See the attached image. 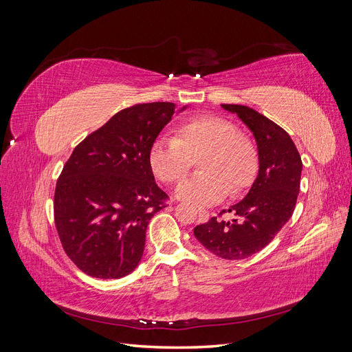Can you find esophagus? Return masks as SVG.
Here are the masks:
<instances>
[{"label":"esophagus","instance_id":"obj_1","mask_svg":"<svg viewBox=\"0 0 352 352\" xmlns=\"http://www.w3.org/2000/svg\"><path fill=\"white\" fill-rule=\"evenodd\" d=\"M197 214H198V220L199 221H207L208 220V217H210V212L207 211V210H202V208H198V211H197Z\"/></svg>","mask_w":352,"mask_h":352}]
</instances>
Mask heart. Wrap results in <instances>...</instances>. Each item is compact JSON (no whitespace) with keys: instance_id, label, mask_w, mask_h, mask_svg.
<instances>
[{"instance_id":"obj_1","label":"heart","mask_w":352,"mask_h":352,"mask_svg":"<svg viewBox=\"0 0 352 352\" xmlns=\"http://www.w3.org/2000/svg\"><path fill=\"white\" fill-rule=\"evenodd\" d=\"M201 160L199 172L175 189L176 198L194 206H212L251 185L258 167L257 148L238 126L223 117L198 116L176 129V140L157 138L150 148V166L158 179L175 184Z\"/></svg>"}]
</instances>
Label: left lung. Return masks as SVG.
I'll return each mask as SVG.
<instances>
[{
  "label": "left lung",
  "instance_id": "8db88e82",
  "mask_svg": "<svg viewBox=\"0 0 352 352\" xmlns=\"http://www.w3.org/2000/svg\"><path fill=\"white\" fill-rule=\"evenodd\" d=\"M221 107L236 114L252 132L258 150V175L247 197L229 207L228 212L235 219L211 217L194 229V235L217 257L243 260L269 245L291 219L300 194L302 162L291 136L267 117L247 105Z\"/></svg>",
  "mask_w": 352,
  "mask_h": 352
}]
</instances>
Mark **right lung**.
Segmentation results:
<instances>
[{
    "instance_id": "obj_1",
    "label": "right lung",
    "mask_w": 352,
    "mask_h": 352,
    "mask_svg": "<svg viewBox=\"0 0 352 352\" xmlns=\"http://www.w3.org/2000/svg\"><path fill=\"white\" fill-rule=\"evenodd\" d=\"M175 109L173 102H148L119 111L85 138L63 167L56 228L69 258L88 276L120 279L140 264L148 223L167 199L148 154Z\"/></svg>"
}]
</instances>
